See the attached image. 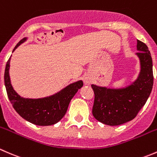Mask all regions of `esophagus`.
Listing matches in <instances>:
<instances>
[{"label":"esophagus","instance_id":"obj_1","mask_svg":"<svg viewBox=\"0 0 157 157\" xmlns=\"http://www.w3.org/2000/svg\"><path fill=\"white\" fill-rule=\"evenodd\" d=\"M83 82L85 85H89V84L91 83L92 80H91V77H89L88 75H85L83 78Z\"/></svg>","mask_w":157,"mask_h":157}]
</instances>
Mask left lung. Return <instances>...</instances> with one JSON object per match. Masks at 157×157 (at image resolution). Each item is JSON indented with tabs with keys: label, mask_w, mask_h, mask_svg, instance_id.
I'll use <instances>...</instances> for the list:
<instances>
[{
	"label": "left lung",
	"mask_w": 157,
	"mask_h": 157,
	"mask_svg": "<svg viewBox=\"0 0 157 157\" xmlns=\"http://www.w3.org/2000/svg\"><path fill=\"white\" fill-rule=\"evenodd\" d=\"M136 56L140 72L137 78L123 88H108L91 85L94 93L92 114L105 124L116 126L133 120L144 107L153 85V61L147 45L137 40Z\"/></svg>",
	"instance_id": "obj_1"
}]
</instances>
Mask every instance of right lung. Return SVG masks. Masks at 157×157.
<instances>
[{
  "mask_svg": "<svg viewBox=\"0 0 157 157\" xmlns=\"http://www.w3.org/2000/svg\"><path fill=\"white\" fill-rule=\"evenodd\" d=\"M24 38L16 45L13 52L26 41ZM10 57L6 64L4 72V84L7 96L15 111L27 121L39 125L49 126L59 121L67 111L69 102L83 85L82 80L70 84L55 94L43 98H24L21 97L12 87L9 69Z\"/></svg>",
  "mask_w": 157,
  "mask_h": 157,
  "instance_id": "add662e5",
  "label": "right lung"
}]
</instances>
